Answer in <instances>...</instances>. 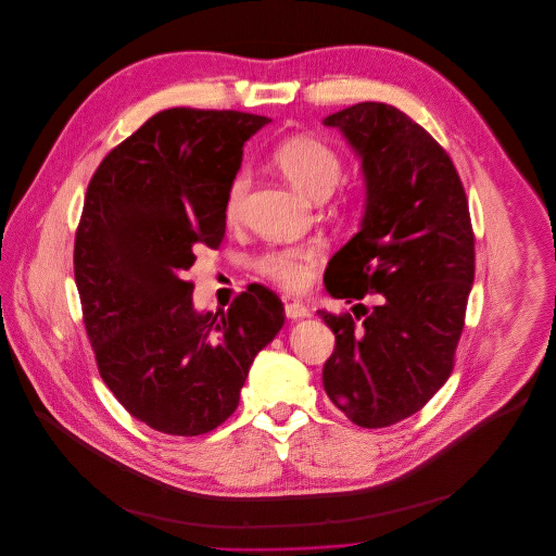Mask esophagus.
Instances as JSON below:
<instances>
[{"label": "esophagus", "mask_w": 556, "mask_h": 556, "mask_svg": "<svg viewBox=\"0 0 556 556\" xmlns=\"http://www.w3.org/2000/svg\"><path fill=\"white\" fill-rule=\"evenodd\" d=\"M285 315L289 318H306L311 317V311L300 302H289L285 304Z\"/></svg>", "instance_id": "34e87169"}]
</instances>
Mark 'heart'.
<instances>
[{"mask_svg": "<svg viewBox=\"0 0 556 556\" xmlns=\"http://www.w3.org/2000/svg\"><path fill=\"white\" fill-rule=\"evenodd\" d=\"M271 164L302 192L323 199L327 197L342 175V160L333 148L315 137L298 135L285 139L271 154ZM250 179L245 173H236L225 192V218L227 223H238L243 214ZM346 205L357 201V194H346ZM325 254V243L320 239L276 245L258 256H254V271L278 285L285 291H304L315 278V267Z\"/></svg>", "mask_w": 556, "mask_h": 556, "instance_id": "heart-1", "label": "heart"}]
</instances>
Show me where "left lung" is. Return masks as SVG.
Segmentation results:
<instances>
[{
    "label": "left lung",
    "mask_w": 556,
    "mask_h": 556,
    "mask_svg": "<svg viewBox=\"0 0 556 556\" xmlns=\"http://www.w3.org/2000/svg\"><path fill=\"white\" fill-rule=\"evenodd\" d=\"M362 156V231L325 269L353 315L317 311L336 336L323 366L329 400L362 428L421 410L450 379L476 278L469 201L450 154L408 115L359 102L325 117Z\"/></svg>",
    "instance_id": "obj_1"
}]
</instances>
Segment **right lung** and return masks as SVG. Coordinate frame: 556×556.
I'll list each match as a JSON object with an SVG mask.
<instances>
[{
	"label": "right lung",
	"instance_id": "add662e5",
	"mask_svg": "<svg viewBox=\"0 0 556 556\" xmlns=\"http://www.w3.org/2000/svg\"><path fill=\"white\" fill-rule=\"evenodd\" d=\"M269 122L241 111H160L87 186L75 238L85 331L106 388L164 434L197 437L227 421L250 364L285 323L278 295L256 282L227 311L199 315L186 280L194 248L223 243L241 146Z\"/></svg>",
	"mask_w": 556,
	"mask_h": 556
}]
</instances>
